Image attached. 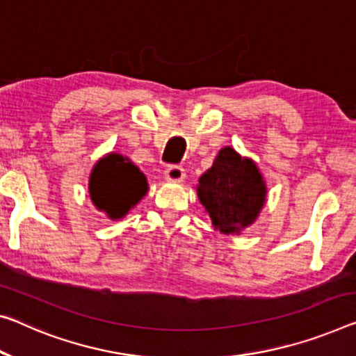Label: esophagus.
<instances>
[{
    "instance_id": "1",
    "label": "esophagus",
    "mask_w": 356,
    "mask_h": 356,
    "mask_svg": "<svg viewBox=\"0 0 356 356\" xmlns=\"http://www.w3.org/2000/svg\"><path fill=\"white\" fill-rule=\"evenodd\" d=\"M166 180H171V182H180V180L185 179V169L179 165H171L166 168L165 171Z\"/></svg>"
}]
</instances>
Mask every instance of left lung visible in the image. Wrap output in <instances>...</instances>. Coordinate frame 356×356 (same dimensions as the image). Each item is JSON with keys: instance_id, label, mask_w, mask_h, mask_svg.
Masks as SVG:
<instances>
[{"instance_id": "8db88e82", "label": "left lung", "mask_w": 356, "mask_h": 356, "mask_svg": "<svg viewBox=\"0 0 356 356\" xmlns=\"http://www.w3.org/2000/svg\"><path fill=\"white\" fill-rule=\"evenodd\" d=\"M198 198L216 229L233 234L257 218L266 198V187L255 163L225 147L212 168L200 177Z\"/></svg>"}]
</instances>
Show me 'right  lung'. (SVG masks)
Here are the masks:
<instances>
[{
	"label": "right lung",
	"instance_id": "add662e5",
	"mask_svg": "<svg viewBox=\"0 0 356 356\" xmlns=\"http://www.w3.org/2000/svg\"><path fill=\"white\" fill-rule=\"evenodd\" d=\"M145 191V176L122 155L111 154L99 160L90 177V196L95 206L111 218L125 216Z\"/></svg>",
	"mask_w": 356,
	"mask_h": 356
}]
</instances>
